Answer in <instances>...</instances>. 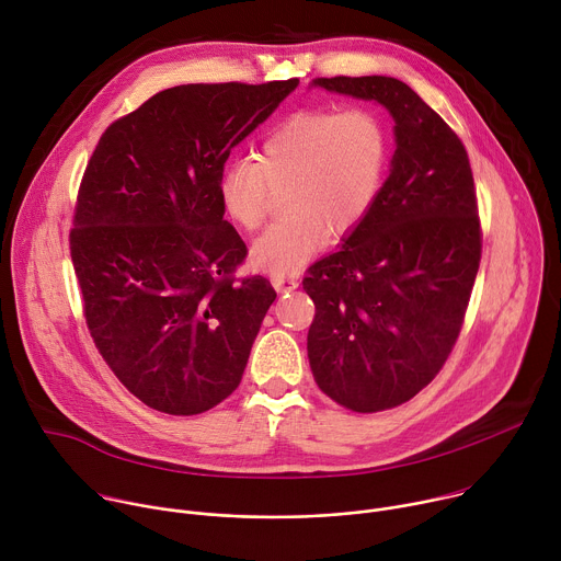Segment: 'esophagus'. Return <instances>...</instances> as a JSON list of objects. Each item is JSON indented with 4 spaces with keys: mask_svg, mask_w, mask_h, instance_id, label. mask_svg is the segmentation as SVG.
<instances>
[{
    "mask_svg": "<svg viewBox=\"0 0 561 561\" xmlns=\"http://www.w3.org/2000/svg\"><path fill=\"white\" fill-rule=\"evenodd\" d=\"M271 282H273V286H275L277 293H286V290H293V288L299 286L297 277H273Z\"/></svg>",
    "mask_w": 561,
    "mask_h": 561,
    "instance_id": "obj_1",
    "label": "esophagus"
}]
</instances>
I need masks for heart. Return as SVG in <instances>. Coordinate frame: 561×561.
<instances>
[{
    "mask_svg": "<svg viewBox=\"0 0 561 561\" xmlns=\"http://www.w3.org/2000/svg\"><path fill=\"white\" fill-rule=\"evenodd\" d=\"M390 164V133L366 106L301 111L284 119L260 157H232L217 193L226 215L244 230L262 226L271 188H284L282 210L251 249L255 268L297 273L333 237L355 232L375 210Z\"/></svg>",
    "mask_w": 561,
    "mask_h": 561,
    "instance_id": "b5f03b06",
    "label": "heart"
}]
</instances>
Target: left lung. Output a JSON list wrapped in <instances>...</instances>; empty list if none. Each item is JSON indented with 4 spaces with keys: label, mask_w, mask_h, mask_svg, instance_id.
Returning <instances> with one entry per match:
<instances>
[{
    "label": "left lung",
    "mask_w": 561,
    "mask_h": 561,
    "mask_svg": "<svg viewBox=\"0 0 561 561\" xmlns=\"http://www.w3.org/2000/svg\"><path fill=\"white\" fill-rule=\"evenodd\" d=\"M394 119L390 175L370 217L314 262L308 362L317 386L355 413L409 402L448 359L482 260L468 152L455 130L394 77H317Z\"/></svg>",
    "instance_id": "left-lung-1"
}]
</instances>
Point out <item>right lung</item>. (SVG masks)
<instances>
[{"label":"right lung","mask_w":561,"mask_h":561,"mask_svg":"<svg viewBox=\"0 0 561 561\" xmlns=\"http://www.w3.org/2000/svg\"><path fill=\"white\" fill-rule=\"evenodd\" d=\"M297 84L167 89L113 122L89 159L70 228L87 327L159 413L199 415L242 381L277 293L262 275L234 277L249 249L224 219L217 178Z\"/></svg>","instance_id":"add662e5"}]
</instances>
